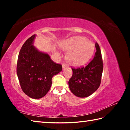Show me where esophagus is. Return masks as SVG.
Returning <instances> with one entry per match:
<instances>
[{"label":"esophagus","mask_w":130,"mask_h":130,"mask_svg":"<svg viewBox=\"0 0 130 130\" xmlns=\"http://www.w3.org/2000/svg\"><path fill=\"white\" fill-rule=\"evenodd\" d=\"M62 68H63V69H65L66 68H67V65L65 64V63H62Z\"/></svg>","instance_id":"obj_1"}]
</instances>
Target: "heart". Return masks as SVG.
I'll return each mask as SVG.
<instances>
[{"mask_svg":"<svg viewBox=\"0 0 130 130\" xmlns=\"http://www.w3.org/2000/svg\"><path fill=\"white\" fill-rule=\"evenodd\" d=\"M62 50L68 52L66 60L69 64L80 66L85 64L93 54L94 45L84 37L77 36L70 38L60 43ZM56 54L59 53L56 51Z\"/></svg>","mask_w":130,"mask_h":130,"instance_id":"heart-1","label":"heart"}]
</instances>
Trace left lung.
<instances>
[{"label": "left lung", "instance_id": "left-lung-1", "mask_svg": "<svg viewBox=\"0 0 130 130\" xmlns=\"http://www.w3.org/2000/svg\"><path fill=\"white\" fill-rule=\"evenodd\" d=\"M94 58L85 67L72 68L73 74L69 81L70 91L74 95L85 98L94 93L99 87L103 70V62L99 45L95 43Z\"/></svg>", "mask_w": 130, "mask_h": 130}]
</instances>
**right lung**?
<instances>
[{"mask_svg": "<svg viewBox=\"0 0 130 130\" xmlns=\"http://www.w3.org/2000/svg\"><path fill=\"white\" fill-rule=\"evenodd\" d=\"M36 35L22 46L17 61V73L22 89L32 99L45 96L52 85V79L62 70V65L53 61L46 53L39 52L33 43Z\"/></svg>", "mask_w": 130, "mask_h": 130, "instance_id": "add662e5", "label": "right lung"}]
</instances>
